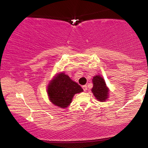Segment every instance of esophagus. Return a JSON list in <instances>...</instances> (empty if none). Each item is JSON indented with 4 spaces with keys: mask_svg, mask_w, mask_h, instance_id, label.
Listing matches in <instances>:
<instances>
[{
    "mask_svg": "<svg viewBox=\"0 0 148 148\" xmlns=\"http://www.w3.org/2000/svg\"><path fill=\"white\" fill-rule=\"evenodd\" d=\"M82 88L83 89H84V91H86V90H87V86H86V85H85V86H82Z\"/></svg>",
    "mask_w": 148,
    "mask_h": 148,
    "instance_id": "obj_1",
    "label": "esophagus"
}]
</instances>
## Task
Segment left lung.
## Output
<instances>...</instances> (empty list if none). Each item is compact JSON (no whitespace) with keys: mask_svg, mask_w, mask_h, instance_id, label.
<instances>
[{"mask_svg":"<svg viewBox=\"0 0 148 148\" xmlns=\"http://www.w3.org/2000/svg\"><path fill=\"white\" fill-rule=\"evenodd\" d=\"M92 83L93 88H92V92L93 95L99 101H104L108 98V89L104 80L100 76H95L93 77Z\"/></svg>","mask_w":148,"mask_h":148,"instance_id":"obj_1","label":"left lung"}]
</instances>
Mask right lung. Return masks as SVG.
Instances as JSON below:
<instances>
[{
    "label": "right lung",
    "instance_id": "obj_1",
    "mask_svg": "<svg viewBox=\"0 0 148 148\" xmlns=\"http://www.w3.org/2000/svg\"><path fill=\"white\" fill-rule=\"evenodd\" d=\"M83 92L77 83L63 73L58 74L49 85L47 92L51 101L60 108L67 107L76 93Z\"/></svg>",
    "mask_w": 148,
    "mask_h": 148
}]
</instances>
